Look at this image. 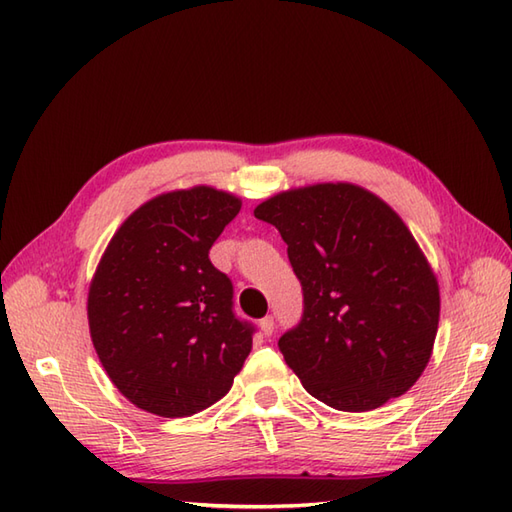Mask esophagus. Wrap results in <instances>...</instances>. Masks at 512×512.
Masks as SVG:
<instances>
[{
  "label": "esophagus",
  "mask_w": 512,
  "mask_h": 512,
  "mask_svg": "<svg viewBox=\"0 0 512 512\" xmlns=\"http://www.w3.org/2000/svg\"><path fill=\"white\" fill-rule=\"evenodd\" d=\"M259 328H262V332L266 336H270V334L275 332V319L273 317H264L262 321H259Z\"/></svg>",
  "instance_id": "esophagus-1"
}]
</instances>
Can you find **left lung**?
<instances>
[{
  "label": "left lung",
  "mask_w": 512,
  "mask_h": 512,
  "mask_svg": "<svg viewBox=\"0 0 512 512\" xmlns=\"http://www.w3.org/2000/svg\"><path fill=\"white\" fill-rule=\"evenodd\" d=\"M288 244L303 314L279 350L303 387L339 411L398 398L427 367L438 281L409 228L354 184H314L255 209Z\"/></svg>",
  "instance_id": "1"
}]
</instances>
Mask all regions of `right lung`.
Here are the masks:
<instances>
[{"mask_svg":"<svg viewBox=\"0 0 512 512\" xmlns=\"http://www.w3.org/2000/svg\"><path fill=\"white\" fill-rule=\"evenodd\" d=\"M242 209L211 187L158 195L127 217L90 286L94 350L118 391L162 418L193 416L228 394L255 325L209 250Z\"/></svg>","mask_w":512,"mask_h":512,"instance_id":"right-lung-1","label":"right lung"}]
</instances>
